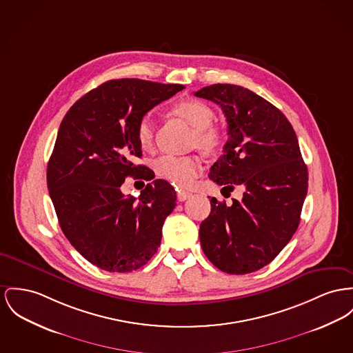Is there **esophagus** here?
<instances>
[{
	"instance_id": "1",
	"label": "esophagus",
	"mask_w": 353,
	"mask_h": 353,
	"mask_svg": "<svg viewBox=\"0 0 353 353\" xmlns=\"http://www.w3.org/2000/svg\"><path fill=\"white\" fill-rule=\"evenodd\" d=\"M176 196H178V201H181V202H183V201H186L188 199L190 196H191V192L190 191H178V194H176Z\"/></svg>"
}]
</instances>
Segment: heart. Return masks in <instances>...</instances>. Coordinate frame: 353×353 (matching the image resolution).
I'll return each mask as SVG.
<instances>
[{
	"label": "heart",
	"instance_id": "1",
	"mask_svg": "<svg viewBox=\"0 0 353 353\" xmlns=\"http://www.w3.org/2000/svg\"><path fill=\"white\" fill-rule=\"evenodd\" d=\"M172 114L185 119L194 128L192 144L208 155L214 154L223 141V131L221 127L214 125V111L209 104L196 99H186L178 101L172 108ZM137 138L143 148H150L154 141V120L143 117L137 127ZM154 168L157 174L178 188H188L192 181L202 172L203 165L199 157H159Z\"/></svg>",
	"mask_w": 353,
	"mask_h": 353
}]
</instances>
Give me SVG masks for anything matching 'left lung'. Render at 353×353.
Listing matches in <instances>:
<instances>
[{
    "label": "left lung",
    "instance_id": "1",
    "mask_svg": "<svg viewBox=\"0 0 353 353\" xmlns=\"http://www.w3.org/2000/svg\"><path fill=\"white\" fill-rule=\"evenodd\" d=\"M195 96L218 104L229 139L209 178L222 190L243 186L230 206L212 196L199 226L201 246L214 266L248 274L270 263L296 233L307 192V168L296 132L279 108L248 88L212 84Z\"/></svg>",
    "mask_w": 353,
    "mask_h": 353
}]
</instances>
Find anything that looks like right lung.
<instances>
[{
  "label": "right lung",
  "mask_w": 353,
  "mask_h": 353,
  "mask_svg": "<svg viewBox=\"0 0 353 353\" xmlns=\"http://www.w3.org/2000/svg\"><path fill=\"white\" fill-rule=\"evenodd\" d=\"M182 84L139 79L110 80L80 97L63 119L48 162L47 183L60 228L94 266L127 273L157 253L176 192L155 179L137 199L124 196L127 176L151 181L137 138L151 108L182 91Z\"/></svg>",
  "instance_id": "1"
}]
</instances>
